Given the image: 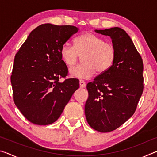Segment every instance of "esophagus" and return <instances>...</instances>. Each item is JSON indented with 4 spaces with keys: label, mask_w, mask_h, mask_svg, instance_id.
<instances>
[{
    "label": "esophagus",
    "mask_w": 157,
    "mask_h": 157,
    "mask_svg": "<svg viewBox=\"0 0 157 157\" xmlns=\"http://www.w3.org/2000/svg\"><path fill=\"white\" fill-rule=\"evenodd\" d=\"M79 86H80V88H84V87H85V86H86V83H85V82L84 80H82V79H79Z\"/></svg>",
    "instance_id": "1"
}]
</instances>
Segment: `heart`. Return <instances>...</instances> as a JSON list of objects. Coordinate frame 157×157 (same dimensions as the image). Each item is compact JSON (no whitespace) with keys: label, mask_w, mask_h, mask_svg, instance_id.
<instances>
[{"label":"heart","mask_w":157,"mask_h":157,"mask_svg":"<svg viewBox=\"0 0 157 157\" xmlns=\"http://www.w3.org/2000/svg\"><path fill=\"white\" fill-rule=\"evenodd\" d=\"M60 55L63 63L72 67L82 57V63L70 69L73 78L89 79L94 75L107 71L114 62L116 49L113 44L105 41L102 37L86 33L75 39V46L69 43L62 45Z\"/></svg>","instance_id":"1"}]
</instances>
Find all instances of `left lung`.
<instances>
[{
    "instance_id": "obj_1",
    "label": "left lung",
    "mask_w": 157,
    "mask_h": 157,
    "mask_svg": "<svg viewBox=\"0 0 157 157\" xmlns=\"http://www.w3.org/2000/svg\"><path fill=\"white\" fill-rule=\"evenodd\" d=\"M109 36L116 49L112 66L86 85V121L100 132L118 128L134 113L143 91L142 58L129 36L118 27L95 30Z\"/></svg>"
}]
</instances>
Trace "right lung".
Returning <instances> with one entry per match:
<instances>
[{"label": "right lung", "mask_w": 157, "mask_h": 157, "mask_svg": "<svg viewBox=\"0 0 157 157\" xmlns=\"http://www.w3.org/2000/svg\"><path fill=\"white\" fill-rule=\"evenodd\" d=\"M78 30L73 25H40L16 54L11 76L14 101L32 123L47 125L56 121L79 87L76 78L59 81L68 74L61 48Z\"/></svg>", "instance_id": "right-lung-1"}]
</instances>
